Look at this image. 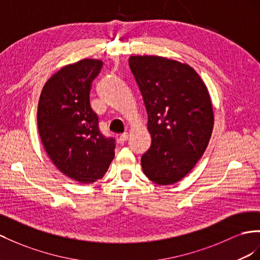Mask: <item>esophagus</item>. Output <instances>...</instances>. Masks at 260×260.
Segmentation results:
<instances>
[{
    "mask_svg": "<svg viewBox=\"0 0 260 260\" xmlns=\"http://www.w3.org/2000/svg\"><path fill=\"white\" fill-rule=\"evenodd\" d=\"M127 139H128V133H124V134L119 135L118 143L119 144H124L126 141H127Z\"/></svg>",
    "mask_w": 260,
    "mask_h": 260,
    "instance_id": "obj_1",
    "label": "esophagus"
}]
</instances>
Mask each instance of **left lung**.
<instances>
[{
  "mask_svg": "<svg viewBox=\"0 0 260 260\" xmlns=\"http://www.w3.org/2000/svg\"><path fill=\"white\" fill-rule=\"evenodd\" d=\"M128 64L151 136L143 171L157 184H174L193 169L209 145L214 113L208 88L192 67L174 59L131 56Z\"/></svg>",
  "mask_w": 260,
  "mask_h": 260,
  "instance_id": "left-lung-1",
  "label": "left lung"
}]
</instances>
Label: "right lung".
<instances>
[{"instance_id":"1","label":"right lung","mask_w":260,"mask_h":260,"mask_svg":"<svg viewBox=\"0 0 260 260\" xmlns=\"http://www.w3.org/2000/svg\"><path fill=\"white\" fill-rule=\"evenodd\" d=\"M102 60L67 64L45 83L38 101L37 126L44 148L62 174L82 184L101 179L114 159L113 138L99 131L90 105L93 80Z\"/></svg>"}]
</instances>
